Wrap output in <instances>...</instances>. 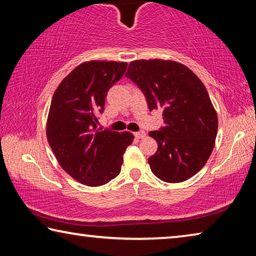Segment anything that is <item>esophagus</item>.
<instances>
[{"instance_id":"obj_1","label":"esophagus","mask_w":256,"mask_h":256,"mask_svg":"<svg viewBox=\"0 0 256 256\" xmlns=\"http://www.w3.org/2000/svg\"><path fill=\"white\" fill-rule=\"evenodd\" d=\"M134 136H136V138H142L146 136V132L144 131L136 132V133H134Z\"/></svg>"}]
</instances>
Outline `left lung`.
I'll use <instances>...</instances> for the list:
<instances>
[{"instance_id":"8db88e82","label":"left lung","mask_w":256,"mask_h":256,"mask_svg":"<svg viewBox=\"0 0 256 256\" xmlns=\"http://www.w3.org/2000/svg\"><path fill=\"white\" fill-rule=\"evenodd\" d=\"M150 110L162 108L164 125L149 136L158 150L151 172L167 183H180L202 170L216 144L218 118L204 84L188 66L170 60H136L128 73Z\"/></svg>"}]
</instances>
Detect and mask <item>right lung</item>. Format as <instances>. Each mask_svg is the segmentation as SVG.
Here are the masks:
<instances>
[{
	"label": "right lung",
	"instance_id": "right-lung-1",
	"mask_svg": "<svg viewBox=\"0 0 256 256\" xmlns=\"http://www.w3.org/2000/svg\"><path fill=\"white\" fill-rule=\"evenodd\" d=\"M128 63L88 60L64 78L52 98L46 123L47 141L60 166L86 186H100L120 174L131 132L97 130L108 89Z\"/></svg>",
	"mask_w": 256,
	"mask_h": 256
}]
</instances>
